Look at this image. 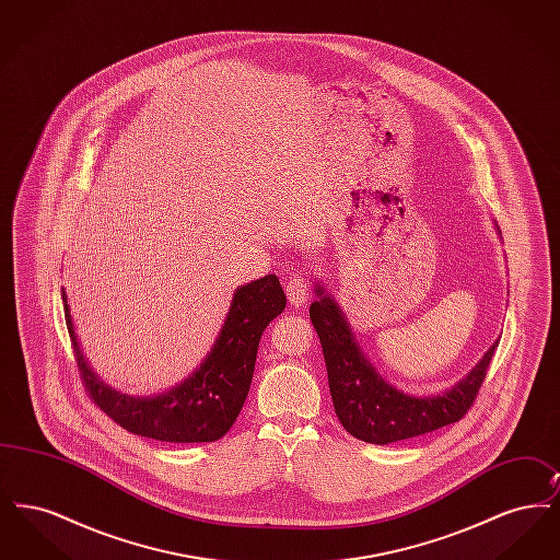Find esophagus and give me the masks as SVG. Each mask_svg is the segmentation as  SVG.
I'll return each mask as SVG.
<instances>
[{"label":"esophagus","mask_w":560,"mask_h":560,"mask_svg":"<svg viewBox=\"0 0 560 560\" xmlns=\"http://www.w3.org/2000/svg\"><path fill=\"white\" fill-rule=\"evenodd\" d=\"M285 292L292 306H302L308 300V281L304 277H290Z\"/></svg>","instance_id":"obj_1"}]
</instances>
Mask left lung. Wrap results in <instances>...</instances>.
I'll return each mask as SVG.
<instances>
[{"instance_id":"8db88e82","label":"left lung","mask_w":560,"mask_h":560,"mask_svg":"<svg viewBox=\"0 0 560 560\" xmlns=\"http://www.w3.org/2000/svg\"><path fill=\"white\" fill-rule=\"evenodd\" d=\"M315 293L317 300L311 304V320L323 348L334 409L342 427L354 439L373 445H388L459 422L468 413L485 382L498 342L485 352L477 368L447 393L411 397L393 388L373 370L357 345L338 302L320 285Z\"/></svg>"}]
</instances>
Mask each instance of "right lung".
Instances as JSON below:
<instances>
[{"instance_id": "right-lung-1", "label": "right lung", "mask_w": 560, "mask_h": 560, "mask_svg": "<svg viewBox=\"0 0 560 560\" xmlns=\"http://www.w3.org/2000/svg\"><path fill=\"white\" fill-rule=\"evenodd\" d=\"M62 304L83 388L115 424L165 443H212L235 424L249 393L260 338L288 300L275 275L240 288L199 370L158 397L121 395L92 372L81 354L65 290Z\"/></svg>"}]
</instances>
